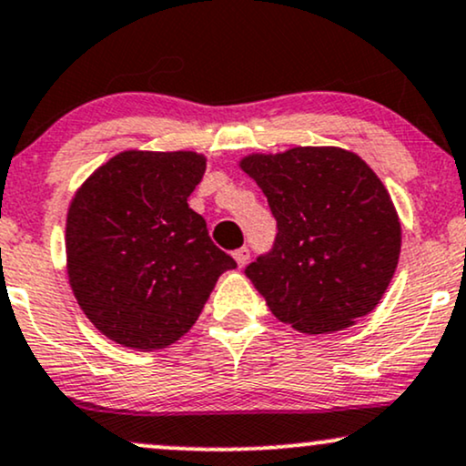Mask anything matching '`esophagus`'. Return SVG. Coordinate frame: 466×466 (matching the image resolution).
<instances>
[{"instance_id": "34e87169", "label": "esophagus", "mask_w": 466, "mask_h": 466, "mask_svg": "<svg viewBox=\"0 0 466 466\" xmlns=\"http://www.w3.org/2000/svg\"><path fill=\"white\" fill-rule=\"evenodd\" d=\"M233 257H235V261H238V266L244 268L246 263H248V259H250V250L246 248V246H242V248H238V250L233 252Z\"/></svg>"}]
</instances>
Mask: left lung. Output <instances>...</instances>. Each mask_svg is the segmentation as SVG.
Wrapping results in <instances>:
<instances>
[{
	"label": "left lung",
	"instance_id": "obj_1",
	"mask_svg": "<svg viewBox=\"0 0 466 466\" xmlns=\"http://www.w3.org/2000/svg\"><path fill=\"white\" fill-rule=\"evenodd\" d=\"M239 166L277 218L272 248L244 269L269 311L309 335L371 313L401 246L398 211L376 172L337 147L248 155Z\"/></svg>",
	"mask_w": 466,
	"mask_h": 466
}]
</instances>
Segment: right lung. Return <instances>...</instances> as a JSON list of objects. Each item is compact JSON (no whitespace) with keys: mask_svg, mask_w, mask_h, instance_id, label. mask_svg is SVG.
Instances as JSON below:
<instances>
[{"mask_svg":"<svg viewBox=\"0 0 466 466\" xmlns=\"http://www.w3.org/2000/svg\"><path fill=\"white\" fill-rule=\"evenodd\" d=\"M205 175L192 151H125L93 172L66 216V268L103 335L162 350L192 329L218 277L238 268L187 197Z\"/></svg>","mask_w":466,"mask_h":466,"instance_id":"right-lung-1","label":"right lung"}]
</instances>
